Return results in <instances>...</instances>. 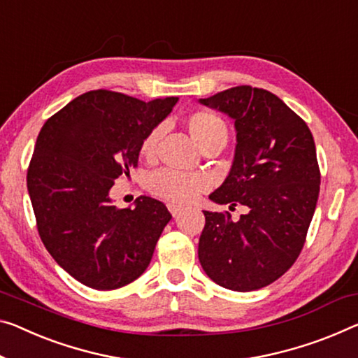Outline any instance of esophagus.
I'll return each mask as SVG.
<instances>
[{
    "mask_svg": "<svg viewBox=\"0 0 358 358\" xmlns=\"http://www.w3.org/2000/svg\"><path fill=\"white\" fill-rule=\"evenodd\" d=\"M168 210H169V213L173 214V216H178L179 211H180V206L174 205V203H168Z\"/></svg>",
    "mask_w": 358,
    "mask_h": 358,
    "instance_id": "esophagus-1",
    "label": "esophagus"
}]
</instances>
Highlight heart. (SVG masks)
I'll return each mask as SVG.
<instances>
[{"label":"heart","mask_w":358,"mask_h":358,"mask_svg":"<svg viewBox=\"0 0 358 358\" xmlns=\"http://www.w3.org/2000/svg\"><path fill=\"white\" fill-rule=\"evenodd\" d=\"M185 126L192 139L201 150L210 147H224L229 139V126L222 117L211 110H195L185 118ZM162 137V129L153 128L148 131L141 142L139 153L145 160H152L157 153L158 142ZM148 192L160 200L174 203V205H187L205 192L210 182L201 174H187L174 169H158L152 173L147 180Z\"/></svg>","instance_id":"heart-1"}]
</instances>
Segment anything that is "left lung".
<instances>
[{
    "mask_svg": "<svg viewBox=\"0 0 358 358\" xmlns=\"http://www.w3.org/2000/svg\"><path fill=\"white\" fill-rule=\"evenodd\" d=\"M201 103L235 120L236 150L230 174L210 198L243 205L205 213L198 259L214 283L255 291L282 277L298 259L320 192V168L309 126L282 99L262 87L241 85Z\"/></svg>",
    "mask_w": 358,
    "mask_h": 358,
    "instance_id": "obj_1",
    "label": "left lung"
}]
</instances>
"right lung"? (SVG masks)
I'll use <instances>...</instances> for the list:
<instances>
[{
    "label": "right lung",
    "mask_w": 358,
    "mask_h": 358,
    "mask_svg": "<svg viewBox=\"0 0 358 358\" xmlns=\"http://www.w3.org/2000/svg\"><path fill=\"white\" fill-rule=\"evenodd\" d=\"M178 97L139 99L96 90L54 113L38 134L27 187L43 245L86 287L122 288L144 273L171 214L142 196L134 210L110 203L113 182L137 168L148 131Z\"/></svg>",
    "instance_id": "add662e5"
}]
</instances>
